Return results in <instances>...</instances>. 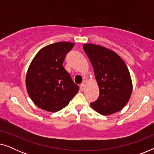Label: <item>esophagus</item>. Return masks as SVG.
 I'll return each instance as SVG.
<instances>
[{
  "mask_svg": "<svg viewBox=\"0 0 154 154\" xmlns=\"http://www.w3.org/2000/svg\"><path fill=\"white\" fill-rule=\"evenodd\" d=\"M84 89H85V84L81 83V85H80V90H81V91H83Z\"/></svg>",
  "mask_w": 154,
  "mask_h": 154,
  "instance_id": "obj_1",
  "label": "esophagus"
}]
</instances>
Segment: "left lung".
Instances as JSON below:
<instances>
[{
	"label": "left lung",
	"mask_w": 154,
	"mask_h": 154,
	"mask_svg": "<svg viewBox=\"0 0 154 154\" xmlns=\"http://www.w3.org/2000/svg\"><path fill=\"white\" fill-rule=\"evenodd\" d=\"M83 50L93 67L100 95L90 106L107 116L121 111L131 96L132 80L125 63L112 50L94 44H85Z\"/></svg>",
	"instance_id": "left-lung-1"
}]
</instances>
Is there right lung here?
I'll return each mask as SVG.
<instances>
[{
    "label": "right lung",
    "instance_id": "obj_1",
    "mask_svg": "<svg viewBox=\"0 0 154 154\" xmlns=\"http://www.w3.org/2000/svg\"><path fill=\"white\" fill-rule=\"evenodd\" d=\"M74 44L59 42L42 48L26 73L27 92L34 104L43 110L56 112L69 104L79 92L63 65Z\"/></svg>",
    "mask_w": 154,
    "mask_h": 154
}]
</instances>
